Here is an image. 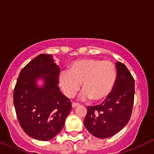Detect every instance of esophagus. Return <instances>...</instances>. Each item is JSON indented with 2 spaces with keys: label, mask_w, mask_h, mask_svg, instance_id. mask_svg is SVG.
I'll return each mask as SVG.
<instances>
[{
  "label": "esophagus",
  "mask_w": 154,
  "mask_h": 154,
  "mask_svg": "<svg viewBox=\"0 0 154 154\" xmlns=\"http://www.w3.org/2000/svg\"><path fill=\"white\" fill-rule=\"evenodd\" d=\"M79 106V104L78 103H72V108H76V107H77Z\"/></svg>",
  "instance_id": "34e87169"
}]
</instances>
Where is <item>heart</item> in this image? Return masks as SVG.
<instances>
[{"label":"heart","mask_w":154,"mask_h":154,"mask_svg":"<svg viewBox=\"0 0 154 154\" xmlns=\"http://www.w3.org/2000/svg\"><path fill=\"white\" fill-rule=\"evenodd\" d=\"M116 69L113 63L95 59H85L71 63L69 70L59 73V82L65 95L72 98L81 87V100L100 101L106 98L114 89Z\"/></svg>","instance_id":"b5f03b06"}]
</instances>
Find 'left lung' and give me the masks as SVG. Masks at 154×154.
Returning a JSON list of instances; mask_svg holds the SVG:
<instances>
[{
  "label": "left lung",
  "mask_w": 154,
  "mask_h": 154,
  "mask_svg": "<svg viewBox=\"0 0 154 154\" xmlns=\"http://www.w3.org/2000/svg\"><path fill=\"white\" fill-rule=\"evenodd\" d=\"M116 79L111 94L100 105L88 106L84 125L90 133L107 138L118 133L132 114L135 81L127 66L116 62Z\"/></svg>",
  "instance_id": "1"
}]
</instances>
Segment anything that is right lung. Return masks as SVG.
<instances>
[{"label": "right lung", "mask_w": 154, "mask_h": 154, "mask_svg": "<svg viewBox=\"0 0 154 154\" xmlns=\"http://www.w3.org/2000/svg\"><path fill=\"white\" fill-rule=\"evenodd\" d=\"M59 73L53 55L43 54L28 63L17 79L14 91L17 119L26 135L38 140L59 134L71 111V102L59 90Z\"/></svg>", "instance_id": "1"}]
</instances>
